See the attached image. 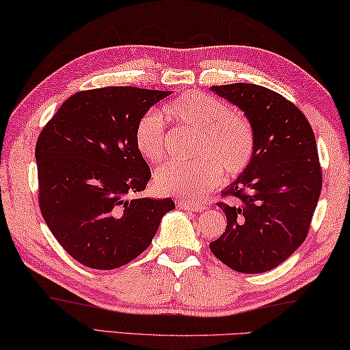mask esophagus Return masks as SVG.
<instances>
[{
	"instance_id": "esophagus-1",
	"label": "esophagus",
	"mask_w": 350,
	"mask_h": 350,
	"mask_svg": "<svg viewBox=\"0 0 350 350\" xmlns=\"http://www.w3.org/2000/svg\"><path fill=\"white\" fill-rule=\"evenodd\" d=\"M175 203L178 204L181 209L196 211V213H202V211H204L206 208H208V204H204V203H197V202H187V200H176Z\"/></svg>"
}]
</instances>
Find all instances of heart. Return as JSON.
Returning a JSON list of instances; mask_svg holds the SVG:
<instances>
[{"instance_id":"heart-1","label":"heart","mask_w":350,"mask_h":350,"mask_svg":"<svg viewBox=\"0 0 350 350\" xmlns=\"http://www.w3.org/2000/svg\"><path fill=\"white\" fill-rule=\"evenodd\" d=\"M176 127L196 131L189 163L169 161L154 172V187L164 196L198 200L220 183V170L237 176L253 161L257 136L254 125L226 102L200 91H187L164 108ZM136 150L147 161H161L165 150L164 122L157 111H147L135 129Z\"/></svg>"}]
</instances>
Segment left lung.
<instances>
[{"label": "left lung", "instance_id": "obj_1", "mask_svg": "<svg viewBox=\"0 0 350 350\" xmlns=\"http://www.w3.org/2000/svg\"><path fill=\"white\" fill-rule=\"evenodd\" d=\"M254 125L257 148L242 175L221 192L226 229L209 243L217 259L239 273L273 270L304 242L323 186L314 133L299 108L254 83L211 88Z\"/></svg>", "mask_w": 350, "mask_h": 350}]
</instances>
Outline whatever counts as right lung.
Instances as JSON below:
<instances>
[{
  "label": "right lung",
  "instance_id": "add662e5",
  "mask_svg": "<svg viewBox=\"0 0 350 350\" xmlns=\"http://www.w3.org/2000/svg\"><path fill=\"white\" fill-rule=\"evenodd\" d=\"M170 91L105 87L63 102L36 146L38 204L72 259L113 270L148 248L170 198H131L150 180L135 146L139 119Z\"/></svg>",
  "mask_w": 350,
  "mask_h": 350
}]
</instances>
